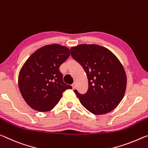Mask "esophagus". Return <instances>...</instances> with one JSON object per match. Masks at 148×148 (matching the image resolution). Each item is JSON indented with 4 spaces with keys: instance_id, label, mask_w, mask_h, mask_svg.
Returning <instances> with one entry per match:
<instances>
[{
    "instance_id": "34e87169",
    "label": "esophagus",
    "mask_w": 148,
    "mask_h": 148,
    "mask_svg": "<svg viewBox=\"0 0 148 148\" xmlns=\"http://www.w3.org/2000/svg\"><path fill=\"white\" fill-rule=\"evenodd\" d=\"M71 86H72V88H73V89H75L76 88V84L75 83H73L71 85Z\"/></svg>"
}]
</instances>
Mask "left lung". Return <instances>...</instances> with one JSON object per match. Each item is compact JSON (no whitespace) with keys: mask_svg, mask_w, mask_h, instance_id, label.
Segmentation results:
<instances>
[{"mask_svg":"<svg viewBox=\"0 0 148 148\" xmlns=\"http://www.w3.org/2000/svg\"><path fill=\"white\" fill-rule=\"evenodd\" d=\"M71 55L86 72L88 82L84 94L74 92L81 103L95 115L110 112L124 97L127 75L121 63L110 50L97 45L71 48Z\"/></svg>","mask_w":148,"mask_h":148,"instance_id":"1","label":"left lung"}]
</instances>
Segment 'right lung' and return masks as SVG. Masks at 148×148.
<instances>
[{"mask_svg":"<svg viewBox=\"0 0 148 148\" xmlns=\"http://www.w3.org/2000/svg\"><path fill=\"white\" fill-rule=\"evenodd\" d=\"M70 56L68 48L58 44L38 48L27 60L18 76L19 91L33 110H51L62 93L71 86L64 83L60 67Z\"/></svg>","mask_w":148,"mask_h":148,"instance_id":"add662e5","label":"right lung"}]
</instances>
